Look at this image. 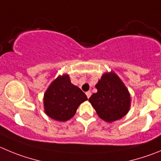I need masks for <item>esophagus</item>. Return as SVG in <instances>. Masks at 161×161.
<instances>
[{
    "mask_svg": "<svg viewBox=\"0 0 161 161\" xmlns=\"http://www.w3.org/2000/svg\"><path fill=\"white\" fill-rule=\"evenodd\" d=\"M86 96H87L88 98H90V97L91 96V91H87V92L86 93Z\"/></svg>",
    "mask_w": 161,
    "mask_h": 161,
    "instance_id": "34e87169",
    "label": "esophagus"
}]
</instances>
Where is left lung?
<instances>
[{
    "instance_id": "left-lung-1",
    "label": "left lung",
    "mask_w": 161,
    "mask_h": 161,
    "mask_svg": "<svg viewBox=\"0 0 161 161\" xmlns=\"http://www.w3.org/2000/svg\"><path fill=\"white\" fill-rule=\"evenodd\" d=\"M95 87L97 92L91 95L89 102L99 118L113 122L126 115L130 108V94L114 72L103 74Z\"/></svg>"
}]
</instances>
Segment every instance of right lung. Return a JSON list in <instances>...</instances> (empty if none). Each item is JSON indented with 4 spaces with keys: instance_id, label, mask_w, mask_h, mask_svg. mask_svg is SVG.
<instances>
[{
    "instance_id": "obj_1",
    "label": "right lung",
    "mask_w": 161,
    "mask_h": 161,
    "mask_svg": "<svg viewBox=\"0 0 161 161\" xmlns=\"http://www.w3.org/2000/svg\"><path fill=\"white\" fill-rule=\"evenodd\" d=\"M86 100H87L86 95L70 82L68 75H63L55 79L45 92L44 111L55 121H68L75 114L79 105Z\"/></svg>"
}]
</instances>
